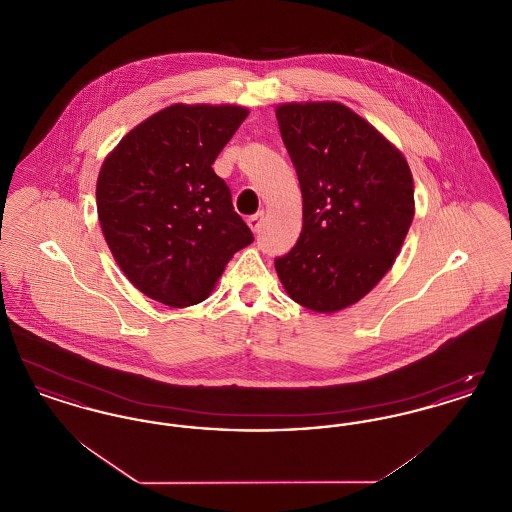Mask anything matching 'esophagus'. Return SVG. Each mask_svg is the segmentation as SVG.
<instances>
[{"label":"esophagus","mask_w":512,"mask_h":512,"mask_svg":"<svg viewBox=\"0 0 512 512\" xmlns=\"http://www.w3.org/2000/svg\"><path fill=\"white\" fill-rule=\"evenodd\" d=\"M263 222H265V213L261 211V213H257V215H251L249 219H247V226L257 234L259 230H261V226H263Z\"/></svg>","instance_id":"34e87169"}]
</instances>
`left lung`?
Returning a JSON list of instances; mask_svg holds the SVG:
<instances>
[{
	"label": "left lung",
	"mask_w": 512,
	"mask_h": 512,
	"mask_svg": "<svg viewBox=\"0 0 512 512\" xmlns=\"http://www.w3.org/2000/svg\"><path fill=\"white\" fill-rule=\"evenodd\" d=\"M276 119L301 186L303 230L274 267L295 303L338 313L393 267L413 222V174L384 134L338 101L282 103Z\"/></svg>",
	"instance_id": "obj_1"
}]
</instances>
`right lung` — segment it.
Instances as JSON below:
<instances>
[{"instance_id": "add662e5", "label": "right lung", "mask_w": 512, "mask_h": 512, "mask_svg": "<svg viewBox=\"0 0 512 512\" xmlns=\"http://www.w3.org/2000/svg\"><path fill=\"white\" fill-rule=\"evenodd\" d=\"M249 111L174 103L134 126L105 157L98 217L124 276L147 297L190 307L213 292L253 234L213 163Z\"/></svg>"}]
</instances>
